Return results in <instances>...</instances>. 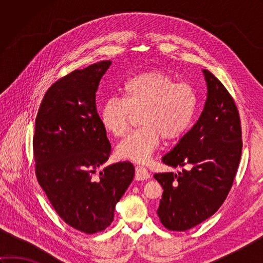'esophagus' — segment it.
<instances>
[{"mask_svg": "<svg viewBox=\"0 0 263 263\" xmlns=\"http://www.w3.org/2000/svg\"><path fill=\"white\" fill-rule=\"evenodd\" d=\"M149 177H150L149 172L144 168V167H142V166L136 167V180L143 181V180H148Z\"/></svg>", "mask_w": 263, "mask_h": 263, "instance_id": "1", "label": "esophagus"}]
</instances>
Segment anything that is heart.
Returning <instances> with one entry per match:
<instances>
[{"label": "heart", "instance_id": "obj_1", "mask_svg": "<svg viewBox=\"0 0 263 263\" xmlns=\"http://www.w3.org/2000/svg\"><path fill=\"white\" fill-rule=\"evenodd\" d=\"M123 99L109 97L100 108V121L114 137L127 132L133 115H138V128L116 148L120 158L144 164L158 149L161 138L171 141L181 138L191 126L197 93L186 82L160 70L141 72L128 79L122 92Z\"/></svg>", "mask_w": 263, "mask_h": 263}]
</instances>
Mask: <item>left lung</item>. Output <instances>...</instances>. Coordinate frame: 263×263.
<instances>
[{
  "mask_svg": "<svg viewBox=\"0 0 263 263\" xmlns=\"http://www.w3.org/2000/svg\"><path fill=\"white\" fill-rule=\"evenodd\" d=\"M202 72L206 82L202 113L161 159L174 168L187 166L190 170L154 175L164 190L157 214L170 231H187L220 208L242 155L241 121L235 102L210 71Z\"/></svg>",
  "mask_w": 263,
  "mask_h": 263,
  "instance_id": "1",
  "label": "left lung"
}]
</instances>
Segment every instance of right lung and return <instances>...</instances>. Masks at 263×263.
<instances>
[{"mask_svg":"<svg viewBox=\"0 0 263 263\" xmlns=\"http://www.w3.org/2000/svg\"><path fill=\"white\" fill-rule=\"evenodd\" d=\"M110 61L74 70L48 89L39 106L33 158L39 185L58 215L76 230L95 234L114 219L115 205L135 177L122 161L108 160L110 143L96 108V92Z\"/></svg>","mask_w":263,"mask_h":263,"instance_id":"right-lung-1","label":"right lung"}]
</instances>
